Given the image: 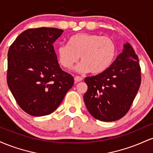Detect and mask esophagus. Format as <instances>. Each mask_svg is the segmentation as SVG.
I'll use <instances>...</instances> for the list:
<instances>
[{
    "label": "esophagus",
    "mask_w": 153,
    "mask_h": 153,
    "mask_svg": "<svg viewBox=\"0 0 153 153\" xmlns=\"http://www.w3.org/2000/svg\"><path fill=\"white\" fill-rule=\"evenodd\" d=\"M74 80H75V83H77V82L82 81V78H81V77H80V76H75V78H74Z\"/></svg>",
    "instance_id": "esophagus-1"
}]
</instances>
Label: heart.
I'll return each mask as SVG.
<instances>
[{"label": "heart", "instance_id": "obj_1", "mask_svg": "<svg viewBox=\"0 0 153 153\" xmlns=\"http://www.w3.org/2000/svg\"><path fill=\"white\" fill-rule=\"evenodd\" d=\"M115 42L108 36L93 34H78L69 39L68 45H59L57 55L63 68L69 69L78 62L79 72L99 74L109 68L116 55Z\"/></svg>", "mask_w": 153, "mask_h": 153}]
</instances>
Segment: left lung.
Here are the masks:
<instances>
[{
  "label": "left lung",
  "instance_id": "1",
  "mask_svg": "<svg viewBox=\"0 0 153 153\" xmlns=\"http://www.w3.org/2000/svg\"><path fill=\"white\" fill-rule=\"evenodd\" d=\"M83 99L89 113L103 122L122 118L132 104L141 84V68L137 55L129 43L109 68L87 77Z\"/></svg>",
  "mask_w": 153,
  "mask_h": 153
}]
</instances>
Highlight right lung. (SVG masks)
Returning <instances> with one entry per match:
<instances>
[{"label":"right lung","instance_id":"obj_1","mask_svg":"<svg viewBox=\"0 0 153 153\" xmlns=\"http://www.w3.org/2000/svg\"><path fill=\"white\" fill-rule=\"evenodd\" d=\"M57 28L29 29L19 34L8 52L7 82L19 106L34 117L52 114L74 83L59 67L53 44Z\"/></svg>","mask_w":153,"mask_h":153}]
</instances>
